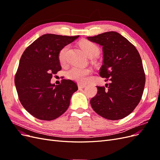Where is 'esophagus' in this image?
I'll use <instances>...</instances> for the list:
<instances>
[{
  "label": "esophagus",
  "instance_id": "obj_1",
  "mask_svg": "<svg viewBox=\"0 0 160 160\" xmlns=\"http://www.w3.org/2000/svg\"><path fill=\"white\" fill-rule=\"evenodd\" d=\"M86 87L85 84H82V83H78V88L79 89H83Z\"/></svg>",
  "mask_w": 160,
  "mask_h": 160
}]
</instances>
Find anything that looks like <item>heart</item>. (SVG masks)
<instances>
[{"mask_svg":"<svg viewBox=\"0 0 160 160\" xmlns=\"http://www.w3.org/2000/svg\"><path fill=\"white\" fill-rule=\"evenodd\" d=\"M79 45L85 52V54L91 59H93L99 55V47L93 42L88 40H84L80 42ZM68 48V46H65L59 52V60L61 65H64L66 62V53ZM91 73V70L89 68L74 66L67 72V75L72 80L79 82V83H85L88 81V77Z\"/></svg>","mask_w":160,"mask_h":160,"instance_id":"heart-1","label":"heart"}]
</instances>
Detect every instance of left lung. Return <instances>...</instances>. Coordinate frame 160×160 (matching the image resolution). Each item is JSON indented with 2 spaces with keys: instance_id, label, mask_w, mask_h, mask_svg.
Listing matches in <instances>:
<instances>
[{
  "instance_id": "1",
  "label": "left lung",
  "mask_w": 160,
  "mask_h": 160,
  "mask_svg": "<svg viewBox=\"0 0 160 160\" xmlns=\"http://www.w3.org/2000/svg\"><path fill=\"white\" fill-rule=\"evenodd\" d=\"M103 47V60L99 74L109 81L105 87L97 86L98 93L91 105L98 115L110 120L123 119L137 107L146 83L139 53L126 38L115 31L88 37Z\"/></svg>"
}]
</instances>
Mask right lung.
Wrapping results in <instances>:
<instances>
[{
  "instance_id": "1",
  "label": "right lung",
  "mask_w": 160,
  "mask_h": 160,
  "mask_svg": "<svg viewBox=\"0 0 160 160\" xmlns=\"http://www.w3.org/2000/svg\"><path fill=\"white\" fill-rule=\"evenodd\" d=\"M79 37L45 34L22 53L14 83L22 105L35 118L51 121L68 109L72 95L78 89L77 84L62 79L55 85L51 79L61 69L59 51Z\"/></svg>"
}]
</instances>
